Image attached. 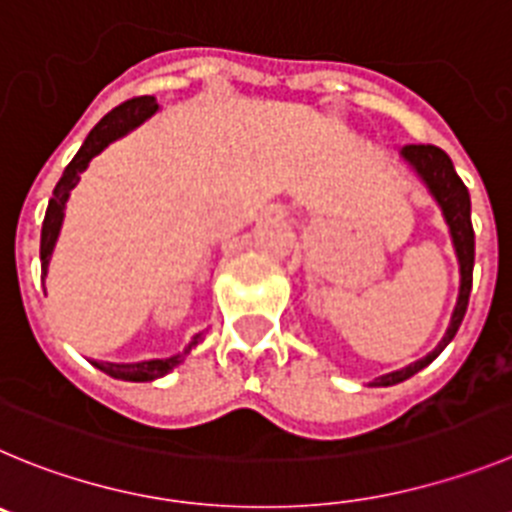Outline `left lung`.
<instances>
[{
	"label": "left lung",
	"mask_w": 512,
	"mask_h": 512,
	"mask_svg": "<svg viewBox=\"0 0 512 512\" xmlns=\"http://www.w3.org/2000/svg\"><path fill=\"white\" fill-rule=\"evenodd\" d=\"M400 158L408 168L421 178L423 186L428 188V193L434 196V201L439 204L441 216H444L446 227H449L451 245L457 252L459 262V296L457 306L451 311V321L446 326L444 339L439 342V347L431 354H426L423 359L413 362V365L403 367V370L388 372V375L372 380V388H390V385H398V382L408 380L416 372H421L423 367H428L446 349V344L454 339V334L462 326L464 313H467L469 303V290H472V267H474V229H472V201H469V191L462 183V178L457 176L454 163H451L449 155L434 145H405L400 150Z\"/></svg>",
	"instance_id": "1"
}]
</instances>
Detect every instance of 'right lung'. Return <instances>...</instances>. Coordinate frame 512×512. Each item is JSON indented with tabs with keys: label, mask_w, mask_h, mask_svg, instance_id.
Here are the masks:
<instances>
[{
	"label": "right lung",
	"mask_w": 512,
	"mask_h": 512,
	"mask_svg": "<svg viewBox=\"0 0 512 512\" xmlns=\"http://www.w3.org/2000/svg\"><path fill=\"white\" fill-rule=\"evenodd\" d=\"M158 109L160 107L158 101H155V96H137V99L119 104L117 109H112V112L89 132V137L84 140V145H81V150L76 153V158H73L71 163H68V168L63 170L61 181L55 186L53 199H50L48 204V211H45L43 234H40V267H43V280L45 275H48L50 257H53L55 242H58V234H61L66 204L68 199H71V191L78 186V181H81V173L89 168L91 160H94L104 147H109L114 140H119V137L130 135V132L137 130L142 122H147V119L153 117ZM199 342L201 334H196L181 354H173V357L165 359H145V362H130V365H119V362H91V365L99 367L101 372H107L114 380L153 382L158 380V377L168 375L173 367L181 365L183 359H186V354Z\"/></svg>",
	"instance_id": "obj_1"
}]
</instances>
